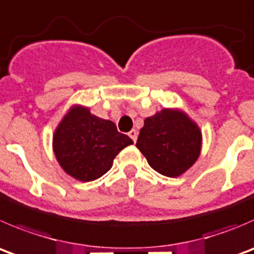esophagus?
<instances>
[{
	"label": "esophagus",
	"instance_id": "34e87169",
	"mask_svg": "<svg viewBox=\"0 0 254 254\" xmlns=\"http://www.w3.org/2000/svg\"><path fill=\"white\" fill-rule=\"evenodd\" d=\"M129 136L131 137V140L132 141H136V139H137V131L135 129H132L131 131H129Z\"/></svg>",
	"mask_w": 254,
	"mask_h": 254
}]
</instances>
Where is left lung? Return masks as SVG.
Instances as JSON below:
<instances>
[{
  "mask_svg": "<svg viewBox=\"0 0 254 254\" xmlns=\"http://www.w3.org/2000/svg\"><path fill=\"white\" fill-rule=\"evenodd\" d=\"M202 132L198 125L180 109L160 110L144 120L136 147L150 166L167 177H177L197 161Z\"/></svg>",
  "mask_w": 254,
  "mask_h": 254,
  "instance_id": "obj_1",
  "label": "left lung"
}]
</instances>
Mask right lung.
Listing matches in <instances>:
<instances>
[{"instance_id": "obj_1", "label": "right lung", "mask_w": 254, "mask_h": 254, "mask_svg": "<svg viewBox=\"0 0 254 254\" xmlns=\"http://www.w3.org/2000/svg\"><path fill=\"white\" fill-rule=\"evenodd\" d=\"M131 144L114 123L95 117L83 105H73L53 135L57 161L69 176L83 182L107 174L115 156Z\"/></svg>"}]
</instances>
